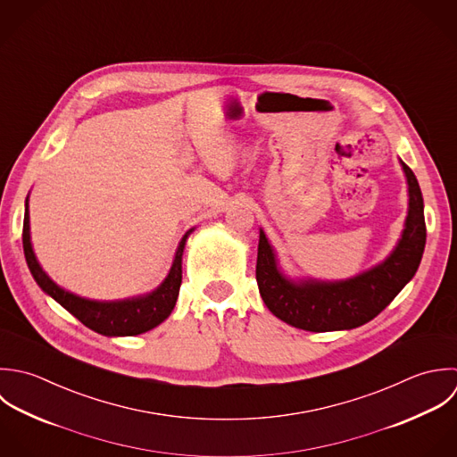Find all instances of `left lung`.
<instances>
[{
	"mask_svg": "<svg viewBox=\"0 0 457 457\" xmlns=\"http://www.w3.org/2000/svg\"><path fill=\"white\" fill-rule=\"evenodd\" d=\"M408 180V216L394 252L378 266L347 280L324 282L287 277L264 230L259 236L257 284L273 315L306 331L358 328L385 310L415 277L426 246L424 198L411 168L401 161Z\"/></svg>",
	"mask_w": 457,
	"mask_h": 457,
	"instance_id": "1",
	"label": "left lung"
}]
</instances>
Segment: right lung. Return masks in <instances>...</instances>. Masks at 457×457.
Returning <instances> with one entry per match:
<instances>
[{"label": "right lung", "instance_id": "add662e5", "mask_svg": "<svg viewBox=\"0 0 457 457\" xmlns=\"http://www.w3.org/2000/svg\"><path fill=\"white\" fill-rule=\"evenodd\" d=\"M195 228H189L184 237L180 239L170 273L162 280V284L154 289L149 295L128 298V300H117V302H96L87 300L81 296H76L60 286H56L47 273L40 268L29 237V211H28V198H26V209H24V223H22V248L26 264L38 284V287L49 295L54 302L62 304L65 310H69L76 319H79L87 328L106 335V337H131L140 335L161 324L173 310L179 289L182 284V253L187 236Z\"/></svg>", "mask_w": 457, "mask_h": 457}]
</instances>
